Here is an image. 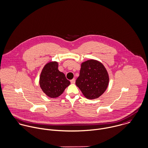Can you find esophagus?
I'll return each mask as SVG.
<instances>
[{"instance_id": "esophagus-1", "label": "esophagus", "mask_w": 148, "mask_h": 148, "mask_svg": "<svg viewBox=\"0 0 148 148\" xmlns=\"http://www.w3.org/2000/svg\"><path fill=\"white\" fill-rule=\"evenodd\" d=\"M71 83L72 84H75V79H72V80H71Z\"/></svg>"}]
</instances>
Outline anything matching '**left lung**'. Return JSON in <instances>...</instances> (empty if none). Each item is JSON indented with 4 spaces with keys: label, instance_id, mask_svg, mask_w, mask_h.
<instances>
[{
    "label": "left lung",
    "instance_id": "8db88e82",
    "mask_svg": "<svg viewBox=\"0 0 148 148\" xmlns=\"http://www.w3.org/2000/svg\"><path fill=\"white\" fill-rule=\"evenodd\" d=\"M108 82L109 76L104 66L97 60H89L82 64L76 84L86 98L94 99L105 92Z\"/></svg>",
    "mask_w": 148,
    "mask_h": 148
}]
</instances>
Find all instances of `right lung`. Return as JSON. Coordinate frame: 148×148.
Returning <instances> with one entry per match:
<instances>
[{
  "label": "right lung",
  "instance_id": "obj_1",
  "mask_svg": "<svg viewBox=\"0 0 148 148\" xmlns=\"http://www.w3.org/2000/svg\"><path fill=\"white\" fill-rule=\"evenodd\" d=\"M58 65L56 61L47 63L43 68L40 77V87L51 98L60 96L71 83L64 73L59 71Z\"/></svg>",
  "mask_w": 148,
  "mask_h": 148
}]
</instances>
